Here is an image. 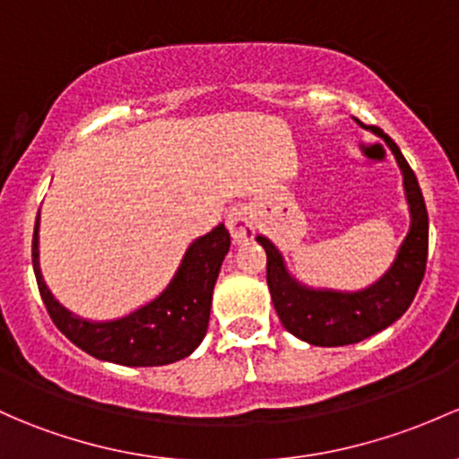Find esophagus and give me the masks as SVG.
<instances>
[{"label":"esophagus","mask_w":459,"mask_h":459,"mask_svg":"<svg viewBox=\"0 0 459 459\" xmlns=\"http://www.w3.org/2000/svg\"><path fill=\"white\" fill-rule=\"evenodd\" d=\"M226 226L238 244L248 242L255 235V217L248 209H233L226 215Z\"/></svg>","instance_id":"1"}]
</instances>
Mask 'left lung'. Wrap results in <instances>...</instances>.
I'll return each mask as SVG.
<instances>
[{
  "mask_svg": "<svg viewBox=\"0 0 459 459\" xmlns=\"http://www.w3.org/2000/svg\"><path fill=\"white\" fill-rule=\"evenodd\" d=\"M369 129L392 149L403 173L404 197L411 215L407 238L400 244L394 264L378 281L354 292L310 288L292 277L277 246L266 235H257V242L264 246L268 257L266 279L274 310L290 334L310 345H351L383 332L411 306L427 268L429 215L416 173L404 160L398 144L383 129Z\"/></svg>",
  "mask_w": 459,
  "mask_h": 459,
  "instance_id": "8db88e82",
  "label": "left lung"
}]
</instances>
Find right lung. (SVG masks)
<instances>
[{"instance_id": "add662e5", "label": "right lung", "mask_w": 459, "mask_h": 459, "mask_svg": "<svg viewBox=\"0 0 459 459\" xmlns=\"http://www.w3.org/2000/svg\"><path fill=\"white\" fill-rule=\"evenodd\" d=\"M229 248L230 235L224 224L193 239L165 290L112 321L74 315L48 290L39 268V215L32 235V268L48 315L76 347L108 363L158 368L186 359L206 336L213 288Z\"/></svg>"}]
</instances>
